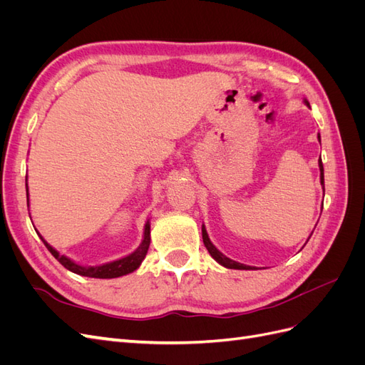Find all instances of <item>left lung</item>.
<instances>
[{"mask_svg":"<svg viewBox=\"0 0 365 365\" xmlns=\"http://www.w3.org/2000/svg\"><path fill=\"white\" fill-rule=\"evenodd\" d=\"M304 103L306 105H309V102L307 101H304ZM318 140H319V135H318ZM319 180H322V185L324 187V169H323V163H322V160H319ZM202 240H204V245H205V248L208 250V252H210V256H212L217 263H220L222 264V267H225V268H230V269H256V268H252V267H248V264H244V263H239V262H235V260H231V259H228L227 256H224L222 252H220L212 242H210V239H208V235H207V231H205V228H204V225H202Z\"/></svg>","mask_w":365,"mask_h":365,"instance_id":"8db88e82","label":"left lung"}]
</instances>
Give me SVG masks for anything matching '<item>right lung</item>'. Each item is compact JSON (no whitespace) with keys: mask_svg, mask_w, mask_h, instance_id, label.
<instances>
[{"mask_svg":"<svg viewBox=\"0 0 365 365\" xmlns=\"http://www.w3.org/2000/svg\"><path fill=\"white\" fill-rule=\"evenodd\" d=\"M27 205H29V189H27ZM39 237L42 239V236H39ZM42 242H43V245L47 247V250L53 254V257L56 259L62 264V267H65L68 271H71L74 274H79V275H85V277L115 279V277H120V275H126L132 271H135L141 264L143 259L146 257L149 245H150V224L148 220L145 225V237H143L141 245L134 252L129 254V256H126L123 259H118L115 262L101 264V267H82V264H77L73 260H70L67 256H62V254H59L56 250L51 248L43 239H42Z\"/></svg>","mask_w":365,"mask_h":365,"instance_id":"obj_1","label":"right lung"}]
</instances>
